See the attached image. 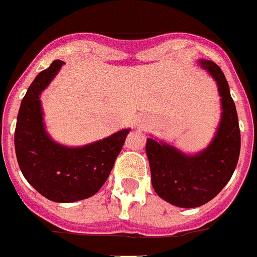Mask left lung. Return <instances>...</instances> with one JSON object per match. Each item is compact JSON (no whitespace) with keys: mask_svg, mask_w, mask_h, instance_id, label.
<instances>
[{"mask_svg":"<svg viewBox=\"0 0 257 257\" xmlns=\"http://www.w3.org/2000/svg\"><path fill=\"white\" fill-rule=\"evenodd\" d=\"M200 64L215 78L222 97L223 113L214 141L196 156L151 138L146 146L155 192L179 207H198L213 200L230 181L240 154L238 114L227 80L213 61L200 60Z\"/></svg>","mask_w":257,"mask_h":257,"instance_id":"8db88e82","label":"left lung"}]
</instances>
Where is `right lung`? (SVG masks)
<instances>
[{
  "label": "right lung",
  "instance_id": "right-lung-1",
  "mask_svg": "<svg viewBox=\"0 0 257 257\" xmlns=\"http://www.w3.org/2000/svg\"><path fill=\"white\" fill-rule=\"evenodd\" d=\"M63 64L52 61L29 86L19 107L14 144L19 168L30 185L54 202H75L101 189L130 130L78 148L51 141L44 130L39 94Z\"/></svg>",
  "mask_w": 257,
  "mask_h": 257
}]
</instances>
